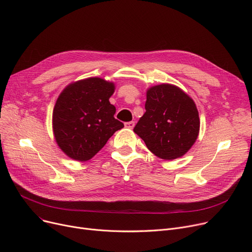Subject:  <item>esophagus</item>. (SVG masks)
I'll use <instances>...</instances> for the list:
<instances>
[{
    "instance_id": "1",
    "label": "esophagus",
    "mask_w": 252,
    "mask_h": 252,
    "mask_svg": "<svg viewBox=\"0 0 252 252\" xmlns=\"http://www.w3.org/2000/svg\"><path fill=\"white\" fill-rule=\"evenodd\" d=\"M125 126L127 128H133L135 126V122H127V123L125 124Z\"/></svg>"
}]
</instances>
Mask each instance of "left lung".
<instances>
[{
	"label": "left lung",
	"mask_w": 252,
	"mask_h": 252,
	"mask_svg": "<svg viewBox=\"0 0 252 252\" xmlns=\"http://www.w3.org/2000/svg\"><path fill=\"white\" fill-rule=\"evenodd\" d=\"M145 109L134 131L154 155L171 160L192 147L199 133V115L194 101L181 89L168 84L152 87Z\"/></svg>",
	"instance_id": "8db88e82"
}]
</instances>
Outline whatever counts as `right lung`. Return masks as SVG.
Here are the masks:
<instances>
[{
    "label": "right lung",
    "instance_id": "right-lung-1",
    "mask_svg": "<svg viewBox=\"0 0 252 252\" xmlns=\"http://www.w3.org/2000/svg\"><path fill=\"white\" fill-rule=\"evenodd\" d=\"M114 85L91 77L69 85L53 111V130L61 150L78 161L96 155L124 124L114 118L109 98Z\"/></svg>",
    "mask_w": 252,
    "mask_h": 252
}]
</instances>
